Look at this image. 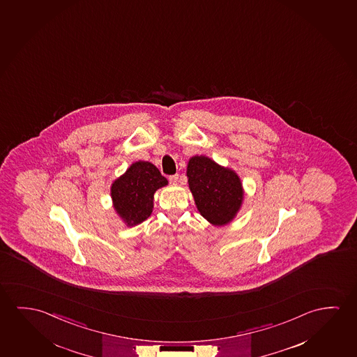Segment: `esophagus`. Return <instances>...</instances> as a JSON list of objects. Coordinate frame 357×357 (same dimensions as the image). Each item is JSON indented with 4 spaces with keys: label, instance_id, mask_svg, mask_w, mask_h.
Instances as JSON below:
<instances>
[{
    "label": "esophagus",
    "instance_id": "obj_1",
    "mask_svg": "<svg viewBox=\"0 0 357 357\" xmlns=\"http://www.w3.org/2000/svg\"><path fill=\"white\" fill-rule=\"evenodd\" d=\"M178 181H179V174H174V176H169V181L172 184H176Z\"/></svg>",
    "mask_w": 357,
    "mask_h": 357
}]
</instances>
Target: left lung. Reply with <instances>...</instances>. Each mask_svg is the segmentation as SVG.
Returning <instances> with one entry per match:
<instances>
[{
  "mask_svg": "<svg viewBox=\"0 0 357 357\" xmlns=\"http://www.w3.org/2000/svg\"><path fill=\"white\" fill-rule=\"evenodd\" d=\"M189 188L200 214L214 225H225L241 206L243 190L234 170L222 168L214 160L195 155L188 163Z\"/></svg>",
  "mask_w": 357,
  "mask_h": 357,
  "instance_id": "8db88e82",
  "label": "left lung"
}]
</instances>
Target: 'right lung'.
Returning a JSON list of instances; mask_svg holds the SVG:
<instances>
[{
    "label": "right lung",
    "instance_id": "right-lung-1",
    "mask_svg": "<svg viewBox=\"0 0 357 357\" xmlns=\"http://www.w3.org/2000/svg\"><path fill=\"white\" fill-rule=\"evenodd\" d=\"M168 181L149 162H136L111 187V197L117 214L127 225L141 224L153 208L154 192Z\"/></svg>",
    "mask_w": 357,
    "mask_h": 357
}]
</instances>
